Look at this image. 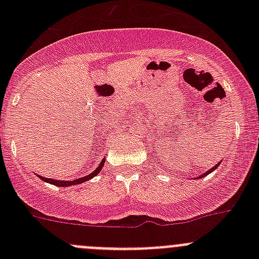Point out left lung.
I'll return each mask as SVG.
<instances>
[{
    "instance_id": "obj_1",
    "label": "left lung",
    "mask_w": 259,
    "mask_h": 259,
    "mask_svg": "<svg viewBox=\"0 0 259 259\" xmlns=\"http://www.w3.org/2000/svg\"><path fill=\"white\" fill-rule=\"evenodd\" d=\"M218 166H219V163H218V164H217V165H214V166H213V168H211V169H209V170H208V171H205V173H204V174H202V176H200V177H199V178H203V177L208 176V174H209V173H211V171H213V170H214V169H217V168H218Z\"/></svg>"
}]
</instances>
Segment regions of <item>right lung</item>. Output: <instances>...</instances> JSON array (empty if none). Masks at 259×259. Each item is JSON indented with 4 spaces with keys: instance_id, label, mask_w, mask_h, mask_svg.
<instances>
[{
    "instance_id": "right-lung-1",
    "label": "right lung",
    "mask_w": 259,
    "mask_h": 259,
    "mask_svg": "<svg viewBox=\"0 0 259 259\" xmlns=\"http://www.w3.org/2000/svg\"><path fill=\"white\" fill-rule=\"evenodd\" d=\"M104 164H105V160H104V159H103V161H101V163H100V165H99L98 168H96L95 170L93 171V173H91V174H89L88 177H83V178H79V179L71 180V182H65V180H55V179H49V178H44V177H40V176H38V178H40V179H42L44 182H46V183H51V184L56 185V187H69V185L80 184V183H83V182H86V180H89V179L94 178V177H95V176H98V174H99V171H100L101 169H103Z\"/></svg>"
}]
</instances>
